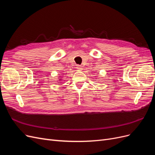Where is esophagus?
Returning <instances> with one entry per match:
<instances>
[{
	"mask_svg": "<svg viewBox=\"0 0 155 155\" xmlns=\"http://www.w3.org/2000/svg\"><path fill=\"white\" fill-rule=\"evenodd\" d=\"M76 69H77L78 70H82V67L81 66V65H77Z\"/></svg>",
	"mask_w": 155,
	"mask_h": 155,
	"instance_id": "obj_1",
	"label": "esophagus"
}]
</instances>
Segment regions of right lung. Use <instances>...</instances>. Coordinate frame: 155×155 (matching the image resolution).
<instances>
[{
    "label": "right lung",
    "instance_id": "add662e5",
    "mask_svg": "<svg viewBox=\"0 0 155 155\" xmlns=\"http://www.w3.org/2000/svg\"><path fill=\"white\" fill-rule=\"evenodd\" d=\"M61 79H60V80H61Z\"/></svg>",
    "mask_w": 155,
    "mask_h": 155
}]
</instances>
